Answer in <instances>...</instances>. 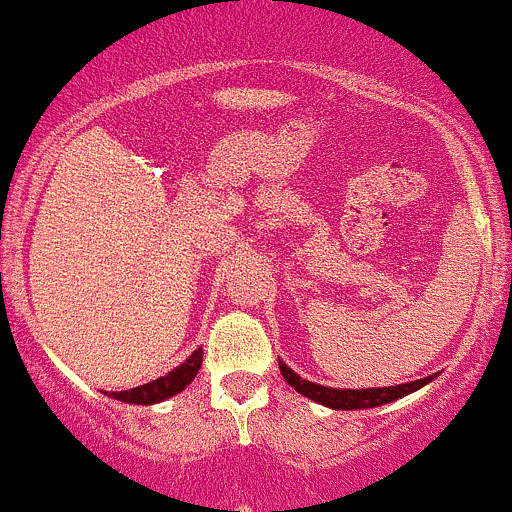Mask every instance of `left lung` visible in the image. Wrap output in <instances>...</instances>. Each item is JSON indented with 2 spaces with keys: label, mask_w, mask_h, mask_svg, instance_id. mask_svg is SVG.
<instances>
[{
  "label": "left lung",
  "mask_w": 512,
  "mask_h": 512,
  "mask_svg": "<svg viewBox=\"0 0 512 512\" xmlns=\"http://www.w3.org/2000/svg\"><path fill=\"white\" fill-rule=\"evenodd\" d=\"M278 368L283 373L285 381L290 383L298 393L307 395V398L317 400V403L327 405L332 410H364V408H376V405H386L393 403V400L403 398V395L412 393V390L422 388L425 383H430L434 376L427 378H417V381L410 383H400V386H390V388H366V390H339V388H327V386H317V383L305 381L300 378L298 373L290 371L283 361L278 359Z\"/></svg>",
  "instance_id": "1"
}]
</instances>
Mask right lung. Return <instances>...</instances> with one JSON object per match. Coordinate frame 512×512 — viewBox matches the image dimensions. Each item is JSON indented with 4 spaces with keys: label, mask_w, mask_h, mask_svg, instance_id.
<instances>
[{
    "label": "right lung",
    "mask_w": 512,
    "mask_h": 512,
    "mask_svg": "<svg viewBox=\"0 0 512 512\" xmlns=\"http://www.w3.org/2000/svg\"><path fill=\"white\" fill-rule=\"evenodd\" d=\"M200 366H202V349H195L185 364L173 368V371L166 373V376L156 378V381L146 383V386L131 388V390H119V393H109V395L117 400H124V403H136V405L161 403V400L180 393V390L188 386L192 378L197 376Z\"/></svg>",
    "instance_id": "add662e5"
}]
</instances>
